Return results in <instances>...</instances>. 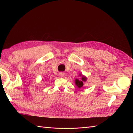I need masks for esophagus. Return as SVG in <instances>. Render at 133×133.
<instances>
[{
	"label": "esophagus",
	"mask_w": 133,
	"mask_h": 133,
	"mask_svg": "<svg viewBox=\"0 0 133 133\" xmlns=\"http://www.w3.org/2000/svg\"><path fill=\"white\" fill-rule=\"evenodd\" d=\"M64 75H65V74H64V73H60V74H59V75L61 76V77H63V76H64Z\"/></svg>",
	"instance_id": "1"
}]
</instances>
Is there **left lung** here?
<instances>
[{"mask_svg": "<svg viewBox=\"0 0 133 133\" xmlns=\"http://www.w3.org/2000/svg\"><path fill=\"white\" fill-rule=\"evenodd\" d=\"M82 80H79L76 79H75V82L76 85L79 88H80L83 86V85H84L83 83L87 81V77H85V76L82 75Z\"/></svg>", "mask_w": 133, "mask_h": 133, "instance_id": "obj_1", "label": "left lung"}]
</instances>
